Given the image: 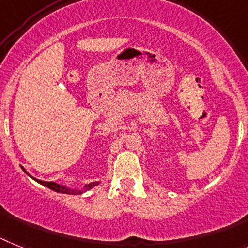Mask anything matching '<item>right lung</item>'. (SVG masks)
<instances>
[{
  "label": "right lung",
  "mask_w": 248,
  "mask_h": 248,
  "mask_svg": "<svg viewBox=\"0 0 248 248\" xmlns=\"http://www.w3.org/2000/svg\"><path fill=\"white\" fill-rule=\"evenodd\" d=\"M34 180H36V178H34ZM36 181H37L38 184L44 185V186L53 189L55 192L67 193V195H79V193H82V191H78V189H70V188H67V187L56 184V182H46V181H41V180H36ZM97 185H98V182H92V184H88V185H86L85 189L87 191V189L92 188V187H94V186H97Z\"/></svg>",
  "instance_id": "right-lung-1"
}]
</instances>
